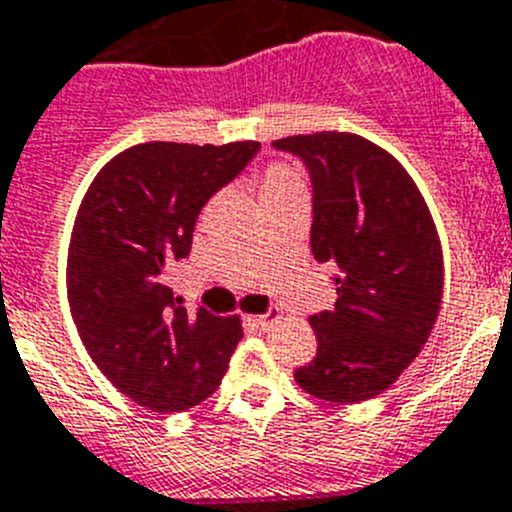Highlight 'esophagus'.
Masks as SVG:
<instances>
[{
  "instance_id": "esophagus-1",
  "label": "esophagus",
  "mask_w": 512,
  "mask_h": 512,
  "mask_svg": "<svg viewBox=\"0 0 512 512\" xmlns=\"http://www.w3.org/2000/svg\"><path fill=\"white\" fill-rule=\"evenodd\" d=\"M272 318H278V313H275V315H247L245 323L250 328H257V331H267V328H270V323H272Z\"/></svg>"
}]
</instances>
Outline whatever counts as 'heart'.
Segmentation results:
<instances>
[{"instance_id":"heart-1","label":"heart","mask_w":512,"mask_h":512,"mask_svg":"<svg viewBox=\"0 0 512 512\" xmlns=\"http://www.w3.org/2000/svg\"><path fill=\"white\" fill-rule=\"evenodd\" d=\"M293 191H305V181L298 166L288 164V161H272V164H267L265 174H262V202L265 199L285 197V194H293Z\"/></svg>"}]
</instances>
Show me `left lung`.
Returning <instances> with one entry per match:
<instances>
[{
  "mask_svg": "<svg viewBox=\"0 0 512 512\" xmlns=\"http://www.w3.org/2000/svg\"><path fill=\"white\" fill-rule=\"evenodd\" d=\"M313 181L310 250L336 267L338 300L310 315L318 353L295 371L308 394L356 404L389 389L419 356L442 305L437 227L407 169L356 133L272 141Z\"/></svg>",
  "mask_w": 512,
  "mask_h": 512,
  "instance_id": "1",
  "label": "left lung"
}]
</instances>
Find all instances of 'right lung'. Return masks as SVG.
<instances>
[{
  "label": "right lung",
  "instance_id": "1",
  "mask_svg": "<svg viewBox=\"0 0 512 512\" xmlns=\"http://www.w3.org/2000/svg\"><path fill=\"white\" fill-rule=\"evenodd\" d=\"M148 141L111 159L85 191L68 247V303L85 351L138 407L171 414L217 391L242 338L240 315H186L166 272L191 250L199 212L257 154Z\"/></svg>",
  "mask_w": 512,
  "mask_h": 512
}]
</instances>
